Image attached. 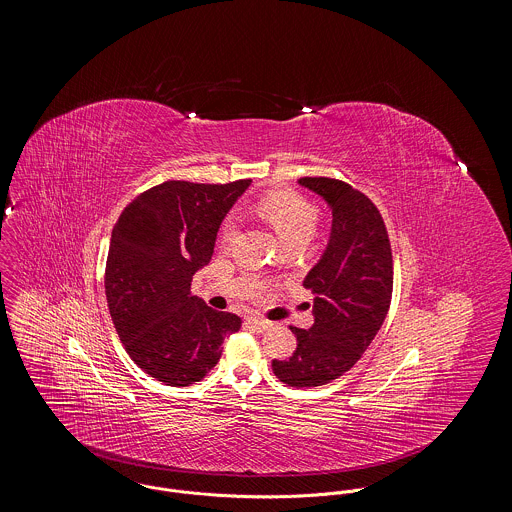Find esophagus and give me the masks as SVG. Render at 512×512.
Instances as JSON below:
<instances>
[{
	"instance_id": "34e87169",
	"label": "esophagus",
	"mask_w": 512,
	"mask_h": 512,
	"mask_svg": "<svg viewBox=\"0 0 512 512\" xmlns=\"http://www.w3.org/2000/svg\"><path fill=\"white\" fill-rule=\"evenodd\" d=\"M246 322H248V326L254 328L256 332H264V330H268V328L272 326L268 320H262V318H256V316H250Z\"/></svg>"
}]
</instances>
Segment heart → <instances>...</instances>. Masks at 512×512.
Here are the masks:
<instances>
[{"mask_svg": "<svg viewBox=\"0 0 512 512\" xmlns=\"http://www.w3.org/2000/svg\"><path fill=\"white\" fill-rule=\"evenodd\" d=\"M256 208L272 224V228L278 232L284 244L292 240L308 242L320 220L318 208L308 198L286 188L264 194L258 200ZM236 232H238L236 220L228 218L220 228V242L232 244L236 238Z\"/></svg>", "mask_w": 512, "mask_h": 512, "instance_id": "b5f03b06", "label": "heart"}]
</instances>
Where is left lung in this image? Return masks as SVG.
<instances>
[{
	"label": "left lung",
	"instance_id": "obj_1",
	"mask_svg": "<svg viewBox=\"0 0 512 512\" xmlns=\"http://www.w3.org/2000/svg\"><path fill=\"white\" fill-rule=\"evenodd\" d=\"M332 210V232L318 264L304 278L314 294V324L296 334L288 360H272L288 386L312 388L348 372L378 334L392 298V250L374 202L336 178H300Z\"/></svg>",
	"mask_w": 512,
	"mask_h": 512
}]
</instances>
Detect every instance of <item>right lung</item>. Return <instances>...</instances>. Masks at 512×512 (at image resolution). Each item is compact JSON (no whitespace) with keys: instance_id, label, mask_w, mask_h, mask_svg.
<instances>
[{"instance_id":"1","label":"right lung","mask_w":512,"mask_h":512,"mask_svg":"<svg viewBox=\"0 0 512 512\" xmlns=\"http://www.w3.org/2000/svg\"><path fill=\"white\" fill-rule=\"evenodd\" d=\"M250 180H170L120 214L106 262L112 322L130 358L168 386L200 382L220 360L240 316L192 296V276L212 260L218 228Z\"/></svg>"}]
</instances>
